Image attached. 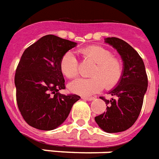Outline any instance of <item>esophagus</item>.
Here are the masks:
<instances>
[{"label":"esophagus","instance_id":"obj_1","mask_svg":"<svg viewBox=\"0 0 159 159\" xmlns=\"http://www.w3.org/2000/svg\"><path fill=\"white\" fill-rule=\"evenodd\" d=\"M83 99H85V100H89V101H91V100H93L95 98L94 97H88V96H83Z\"/></svg>","mask_w":159,"mask_h":159}]
</instances>
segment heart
Returning <instances> with one entry per match:
<instances>
[{"mask_svg":"<svg viewBox=\"0 0 159 159\" xmlns=\"http://www.w3.org/2000/svg\"><path fill=\"white\" fill-rule=\"evenodd\" d=\"M84 60L94 63L90 71V78H79L69 84L71 92L82 95H89L101 91L105 87L111 89L121 79L123 66L120 59L112 53L98 45H90L78 50ZM61 73L67 78H74L79 73V62L72 51H67L60 61Z\"/></svg>","mask_w":159,"mask_h":159,"instance_id":"1","label":"heart"}]
</instances>
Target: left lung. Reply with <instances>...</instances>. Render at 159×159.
I'll return each mask as SVG.
<instances>
[{"instance_id": "8db88e82", "label": "left lung", "mask_w": 159, "mask_h": 159, "mask_svg": "<svg viewBox=\"0 0 159 159\" xmlns=\"http://www.w3.org/2000/svg\"><path fill=\"white\" fill-rule=\"evenodd\" d=\"M105 42L117 50L124 67L118 86L109 93L111 98L100 97L107 110L96 116L95 121L104 131L116 133L126 130L136 121L148 81L142 57L129 43L116 37L107 38Z\"/></svg>"}]
</instances>
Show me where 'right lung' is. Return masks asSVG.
Wrapping results in <instances>:
<instances>
[{"mask_svg":"<svg viewBox=\"0 0 159 159\" xmlns=\"http://www.w3.org/2000/svg\"><path fill=\"white\" fill-rule=\"evenodd\" d=\"M76 43L49 34L28 47L15 73L16 98L23 120L42 130L58 127L80 96L62 94L66 89L60 69L62 56Z\"/></svg>","mask_w":159,"mask_h":159,"instance_id":"right-lung-1","label":"right lung"}]
</instances>
